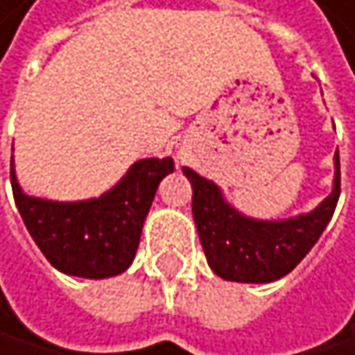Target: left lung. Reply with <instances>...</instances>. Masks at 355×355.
I'll list each match as a JSON object with an SVG mask.
<instances>
[{"instance_id": "1", "label": "left lung", "mask_w": 355, "mask_h": 355, "mask_svg": "<svg viewBox=\"0 0 355 355\" xmlns=\"http://www.w3.org/2000/svg\"><path fill=\"white\" fill-rule=\"evenodd\" d=\"M334 189L320 207L285 221H255L239 215L215 183L185 168L193 185L191 211L209 266L227 281L270 283L285 277L318 243L340 196V164L334 155Z\"/></svg>"}]
</instances>
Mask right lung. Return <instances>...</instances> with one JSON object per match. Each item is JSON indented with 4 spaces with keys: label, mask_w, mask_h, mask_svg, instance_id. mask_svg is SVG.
I'll return each mask as SVG.
<instances>
[{
    "label": "right lung",
    "mask_w": 355,
    "mask_h": 355,
    "mask_svg": "<svg viewBox=\"0 0 355 355\" xmlns=\"http://www.w3.org/2000/svg\"><path fill=\"white\" fill-rule=\"evenodd\" d=\"M172 170V157L140 159L112 191L87 202L29 198L17 183L12 162L10 183L31 239L57 270L106 279L132 264L157 185Z\"/></svg>",
    "instance_id": "obj_1"
}]
</instances>
